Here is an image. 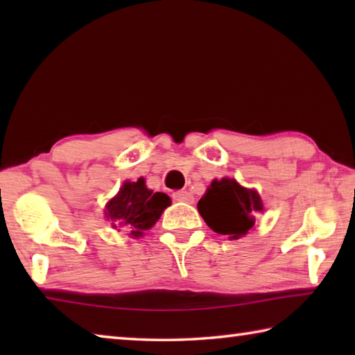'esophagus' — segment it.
Here are the masks:
<instances>
[{"label":"esophagus","instance_id":"esophagus-1","mask_svg":"<svg viewBox=\"0 0 355 355\" xmlns=\"http://www.w3.org/2000/svg\"><path fill=\"white\" fill-rule=\"evenodd\" d=\"M173 200L177 202H186V203H192V200H194V197H192L191 192L188 191H180V192H175V194L172 196Z\"/></svg>","mask_w":355,"mask_h":355}]
</instances>
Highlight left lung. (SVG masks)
<instances>
[{
    "instance_id": "1",
    "label": "left lung",
    "mask_w": 355,
    "mask_h": 355,
    "mask_svg": "<svg viewBox=\"0 0 355 355\" xmlns=\"http://www.w3.org/2000/svg\"><path fill=\"white\" fill-rule=\"evenodd\" d=\"M203 220L219 235L232 239L244 236L255 225L257 213L263 211L260 196L245 189L235 180H214L207 194L197 203Z\"/></svg>"
}]
</instances>
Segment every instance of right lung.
<instances>
[{"label":"right lung","instance_id":"obj_1","mask_svg":"<svg viewBox=\"0 0 355 355\" xmlns=\"http://www.w3.org/2000/svg\"><path fill=\"white\" fill-rule=\"evenodd\" d=\"M169 205L167 194L147 189L144 178H139L133 183L125 182L119 194L107 202L106 218L117 230H130L133 236H141Z\"/></svg>","mask_w":355,"mask_h":355}]
</instances>
